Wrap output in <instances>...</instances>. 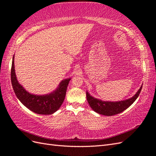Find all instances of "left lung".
Here are the masks:
<instances>
[{
    "mask_svg": "<svg viewBox=\"0 0 156 156\" xmlns=\"http://www.w3.org/2000/svg\"><path fill=\"white\" fill-rule=\"evenodd\" d=\"M142 89V86H141L140 89L138 90V92L133 97L127 100L119 102L102 101L91 97L88 92H87L86 96L90 107L92 108L94 111L102 115L112 116L123 112L124 110H126L131 105H132L133 102L138 97Z\"/></svg>",
    "mask_w": 156,
    "mask_h": 156,
    "instance_id": "1",
    "label": "left lung"
}]
</instances>
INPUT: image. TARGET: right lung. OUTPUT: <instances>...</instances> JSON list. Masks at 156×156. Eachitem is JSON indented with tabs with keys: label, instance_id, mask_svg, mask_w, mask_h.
<instances>
[{
	"label": "right lung",
	"instance_id": "1",
	"mask_svg": "<svg viewBox=\"0 0 156 156\" xmlns=\"http://www.w3.org/2000/svg\"><path fill=\"white\" fill-rule=\"evenodd\" d=\"M14 57L11 67V83L17 98L30 111L39 115H51L60 108L65 99L68 84L71 79H67L60 83L54 92L46 95H35L27 92L19 84L15 74Z\"/></svg>",
	"mask_w": 156,
	"mask_h": 156
}]
</instances>
